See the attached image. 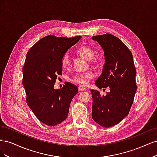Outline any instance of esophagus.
<instances>
[{
    "label": "esophagus",
    "instance_id": "obj_1",
    "mask_svg": "<svg viewBox=\"0 0 157 157\" xmlns=\"http://www.w3.org/2000/svg\"><path fill=\"white\" fill-rule=\"evenodd\" d=\"M86 90V88H85L83 87V86H79V87H78V91H79V92L83 91V90Z\"/></svg>",
    "mask_w": 157,
    "mask_h": 157
}]
</instances>
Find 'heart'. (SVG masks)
I'll return each mask as SVG.
<instances>
[{"mask_svg": "<svg viewBox=\"0 0 157 157\" xmlns=\"http://www.w3.org/2000/svg\"><path fill=\"white\" fill-rule=\"evenodd\" d=\"M77 54L86 60H92L94 58L95 55H96V52L91 47L88 46H82L77 49ZM71 65V61L70 56L69 54H66L62 57V59H61V65H62V67L63 69H68ZM92 78L93 74L91 73L77 74L75 75L72 78L71 81L80 85V86H86L90 80Z\"/></svg>", "mask_w": 157, "mask_h": 157, "instance_id": "obj_1", "label": "heart"}]
</instances>
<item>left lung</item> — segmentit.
Wrapping results in <instances>:
<instances>
[{
    "label": "left lung",
    "mask_w": 157,
    "mask_h": 157,
    "mask_svg": "<svg viewBox=\"0 0 157 157\" xmlns=\"http://www.w3.org/2000/svg\"><path fill=\"white\" fill-rule=\"evenodd\" d=\"M101 45L105 63L95 84L99 88H109L106 96L91 90L93 120L105 128L115 126L128 115L137 90L136 70L130 50L111 34L94 36Z\"/></svg>",
    "instance_id": "1"
}]
</instances>
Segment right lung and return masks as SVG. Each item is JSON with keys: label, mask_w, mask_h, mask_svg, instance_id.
Returning <instances> with one entry per match:
<instances>
[{"label": "right lung", "mask_w": 157, "mask_h": 157, "mask_svg": "<svg viewBox=\"0 0 157 157\" xmlns=\"http://www.w3.org/2000/svg\"><path fill=\"white\" fill-rule=\"evenodd\" d=\"M81 36L72 38L48 35L28 51L23 67V86L28 106L40 122L54 126L67 118L73 97L78 92L76 85L66 82L54 89L58 75L62 74L61 59Z\"/></svg>", "instance_id": "1"}]
</instances>
